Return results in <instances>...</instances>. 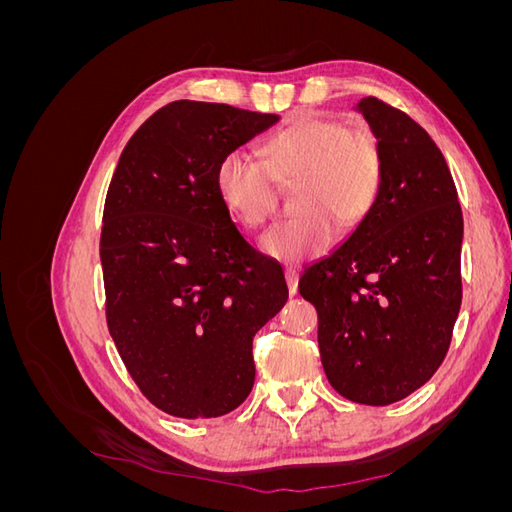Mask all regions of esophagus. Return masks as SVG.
<instances>
[{"instance_id":"esophagus-1","label":"esophagus","mask_w":512,"mask_h":512,"mask_svg":"<svg viewBox=\"0 0 512 512\" xmlns=\"http://www.w3.org/2000/svg\"><path fill=\"white\" fill-rule=\"evenodd\" d=\"M284 275H286V284H288V292L290 294H297V290H299V273L294 271V269H286L284 271Z\"/></svg>"}]
</instances>
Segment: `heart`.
<instances>
[{
  "instance_id": "b5f03b06",
  "label": "heart",
  "mask_w": 512,
  "mask_h": 512,
  "mask_svg": "<svg viewBox=\"0 0 512 512\" xmlns=\"http://www.w3.org/2000/svg\"><path fill=\"white\" fill-rule=\"evenodd\" d=\"M277 183L299 181L294 207L260 237V250L280 262L320 256L335 239V224L352 228L374 211L384 181L378 138L333 119H301L262 147V160L243 149L226 153L215 168V192L239 224H265Z\"/></svg>"
}]
</instances>
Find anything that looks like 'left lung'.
Here are the masks:
<instances>
[{"instance_id":"left-lung-1","label":"left lung","mask_w":512,"mask_h":512,"mask_svg":"<svg viewBox=\"0 0 512 512\" xmlns=\"http://www.w3.org/2000/svg\"><path fill=\"white\" fill-rule=\"evenodd\" d=\"M378 138V203L350 237L299 280L318 312L333 389L389 406L436 374L461 307L463 218L451 170L414 119L378 98L354 106Z\"/></svg>"}]
</instances>
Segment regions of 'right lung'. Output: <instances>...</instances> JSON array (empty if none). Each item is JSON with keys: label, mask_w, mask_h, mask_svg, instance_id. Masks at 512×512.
Here are the masks:
<instances>
[{"label": "right lung", "mask_w": 512, "mask_h": 512, "mask_svg": "<svg viewBox=\"0 0 512 512\" xmlns=\"http://www.w3.org/2000/svg\"><path fill=\"white\" fill-rule=\"evenodd\" d=\"M280 115L177 100L134 132L104 203L106 322L153 406L215 418L254 386L252 339L288 299L284 271L247 243L215 168Z\"/></svg>", "instance_id": "right-lung-1"}]
</instances>
